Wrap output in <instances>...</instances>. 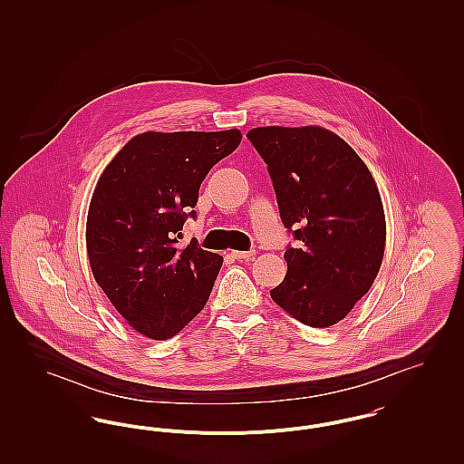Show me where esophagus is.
<instances>
[{
  "label": "esophagus",
  "instance_id": "esophagus-1",
  "mask_svg": "<svg viewBox=\"0 0 464 464\" xmlns=\"http://www.w3.org/2000/svg\"><path fill=\"white\" fill-rule=\"evenodd\" d=\"M254 254H256L254 250H246V252L235 250V252H231V257H233V259H238V261H243V259H250Z\"/></svg>",
  "mask_w": 464,
  "mask_h": 464
}]
</instances>
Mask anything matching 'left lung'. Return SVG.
I'll use <instances>...</instances> for the list:
<instances>
[{
    "label": "left lung",
    "instance_id": "8db88e82",
    "mask_svg": "<svg viewBox=\"0 0 464 464\" xmlns=\"http://www.w3.org/2000/svg\"><path fill=\"white\" fill-rule=\"evenodd\" d=\"M246 139L265 160L287 245V275L271 299L301 324L341 322L372 287L386 221L372 174L341 137L320 127H261Z\"/></svg>",
    "mask_w": 464,
    "mask_h": 464
}]
</instances>
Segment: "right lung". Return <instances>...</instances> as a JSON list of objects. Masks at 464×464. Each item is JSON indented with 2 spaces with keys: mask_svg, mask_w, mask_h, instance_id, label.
<instances>
[{
  "mask_svg": "<svg viewBox=\"0 0 464 464\" xmlns=\"http://www.w3.org/2000/svg\"><path fill=\"white\" fill-rule=\"evenodd\" d=\"M242 140L238 130L146 132L112 158L90 201V267L112 306L135 331L170 339L208 301L219 254L198 242L180 248L210 169Z\"/></svg>",
  "mask_w": 464,
  "mask_h": 464,
  "instance_id": "1",
  "label": "right lung"
}]
</instances>
